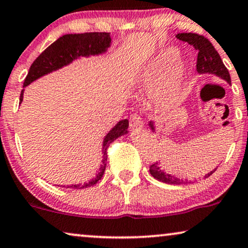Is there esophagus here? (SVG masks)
<instances>
[{
	"label": "esophagus",
	"instance_id": "34e87169",
	"mask_svg": "<svg viewBox=\"0 0 248 248\" xmlns=\"http://www.w3.org/2000/svg\"><path fill=\"white\" fill-rule=\"evenodd\" d=\"M144 124L143 121H141V119L138 117L137 114H133L130 117V127L133 128L134 130H140L143 128Z\"/></svg>",
	"mask_w": 248,
	"mask_h": 248
}]
</instances>
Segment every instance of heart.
<instances>
[{
  "instance_id": "b5f03b06",
  "label": "heart",
  "mask_w": 248,
  "mask_h": 248,
  "mask_svg": "<svg viewBox=\"0 0 248 248\" xmlns=\"http://www.w3.org/2000/svg\"><path fill=\"white\" fill-rule=\"evenodd\" d=\"M178 55L179 51L176 47L166 48L150 60L141 72V85L147 92L154 94L155 103L161 111L170 110L178 101L186 65L183 61H176L165 70L171 62L176 60Z\"/></svg>"
}]
</instances>
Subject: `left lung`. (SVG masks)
<instances>
[{
	"label": "left lung",
	"instance_id": "left-lung-1",
	"mask_svg": "<svg viewBox=\"0 0 248 248\" xmlns=\"http://www.w3.org/2000/svg\"><path fill=\"white\" fill-rule=\"evenodd\" d=\"M176 37L183 42H187L188 44L193 46L194 48L197 51V63H196V70L200 75L203 74H210L214 75L217 77L223 79L224 81H227L228 84H232V79H230V75L226 65L223 64L222 60H221L219 53L217 52V49L214 48L209 39L204 37L202 35L199 34H193V32H181V34H177ZM148 126H150L151 130L155 133V127L154 122L150 121L148 122ZM217 168L212 171H210L209 173H206L205 178L210 177L214 171L217 170ZM150 173L153 176L155 179L158 181H162V183L170 184V185H180V184H187L191 183L187 179L184 180L181 178H178L172 174L167 173L162 168L158 166V163H154L150 167Z\"/></svg>",
	"mask_w": 248,
	"mask_h": 248
}]
</instances>
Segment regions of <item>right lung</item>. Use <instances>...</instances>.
Listing matches in <instances>:
<instances>
[{
    "instance_id": "add662e5",
    "label": "right lung",
    "mask_w": 248,
    "mask_h": 248,
    "mask_svg": "<svg viewBox=\"0 0 248 248\" xmlns=\"http://www.w3.org/2000/svg\"><path fill=\"white\" fill-rule=\"evenodd\" d=\"M110 46V32H84V34H67L61 36L53 44L49 45L44 52H42L39 57L32 62L27 77L24 81V88L43 76L51 74L53 71H57L59 69L70 64L76 59L103 54ZM24 92L25 90L21 91L20 103L24 98ZM128 127H129V121L127 119H124V120L119 121L104 137L103 144H102L103 158H102V164L100 169L97 170L96 176L88 180L87 183L70 185V186H67V188L81 189V188H87L96 185L98 180L103 177L105 167H107V150L112 141L128 134Z\"/></svg>"
}]
</instances>
